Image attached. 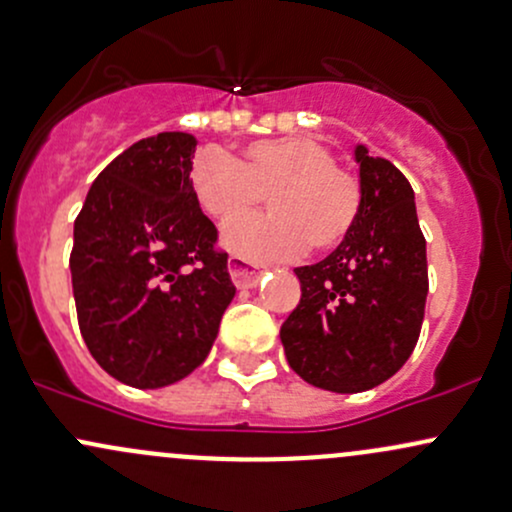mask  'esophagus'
Segmentation results:
<instances>
[{"mask_svg": "<svg viewBox=\"0 0 512 512\" xmlns=\"http://www.w3.org/2000/svg\"><path fill=\"white\" fill-rule=\"evenodd\" d=\"M229 276H232L236 288H254L258 280H261V271H258L254 263L232 256L229 258Z\"/></svg>", "mask_w": 512, "mask_h": 512, "instance_id": "obj_1", "label": "esophagus"}]
</instances>
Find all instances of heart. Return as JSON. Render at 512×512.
<instances>
[{
    "mask_svg": "<svg viewBox=\"0 0 512 512\" xmlns=\"http://www.w3.org/2000/svg\"><path fill=\"white\" fill-rule=\"evenodd\" d=\"M190 178L202 210L219 222L269 197L271 215L234 220L222 232L224 249L254 263L290 261L305 246L334 249L354 229L364 200L359 178L334 166L332 151L307 136L254 141L241 161L205 148Z\"/></svg>",
    "mask_w": 512,
    "mask_h": 512,
    "instance_id": "heart-1",
    "label": "heart"
}]
</instances>
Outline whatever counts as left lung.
<instances>
[{"instance_id": "obj_1", "label": "left lung", "mask_w": 512, "mask_h": 512, "mask_svg": "<svg viewBox=\"0 0 512 512\" xmlns=\"http://www.w3.org/2000/svg\"><path fill=\"white\" fill-rule=\"evenodd\" d=\"M361 212L324 261L295 268L300 305L280 327L288 364L310 386L361 393L403 368L420 337L427 246L408 178L354 146Z\"/></svg>"}]
</instances>
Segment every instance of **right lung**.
Segmentation results:
<instances>
[{
	"instance_id": "obj_1",
	"label": "right lung",
	"mask_w": 512,
	"mask_h": 512,
	"mask_svg": "<svg viewBox=\"0 0 512 512\" xmlns=\"http://www.w3.org/2000/svg\"><path fill=\"white\" fill-rule=\"evenodd\" d=\"M195 148L183 131L136 141L97 175L75 219L70 273L82 339L131 388L190 376L236 293L192 188Z\"/></svg>"
}]
</instances>
